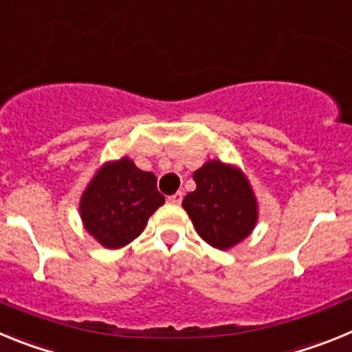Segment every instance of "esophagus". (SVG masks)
<instances>
[{"instance_id":"34e87169","label":"esophagus","mask_w":352,"mask_h":352,"mask_svg":"<svg viewBox=\"0 0 352 352\" xmlns=\"http://www.w3.org/2000/svg\"><path fill=\"white\" fill-rule=\"evenodd\" d=\"M182 201H183V192H176V194L167 197V203L169 204H182Z\"/></svg>"}]
</instances>
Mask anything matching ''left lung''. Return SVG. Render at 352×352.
<instances>
[{
	"mask_svg": "<svg viewBox=\"0 0 352 352\" xmlns=\"http://www.w3.org/2000/svg\"><path fill=\"white\" fill-rule=\"evenodd\" d=\"M194 182L183 208L199 236L220 250L247 238L257 222V203L243 173L213 160L195 170Z\"/></svg>",
	"mask_w": 352,
	"mask_h": 352,
	"instance_id": "left-lung-1",
	"label": "left lung"
}]
</instances>
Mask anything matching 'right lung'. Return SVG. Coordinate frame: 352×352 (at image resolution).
Here are the masks:
<instances>
[{"label":"right lung","mask_w":352,"mask_h":352,"mask_svg":"<svg viewBox=\"0 0 352 352\" xmlns=\"http://www.w3.org/2000/svg\"><path fill=\"white\" fill-rule=\"evenodd\" d=\"M164 201L155 174L121 158L96 173L80 199V214L93 238L107 248H120L141 234Z\"/></svg>","instance_id":"obj_1"}]
</instances>
